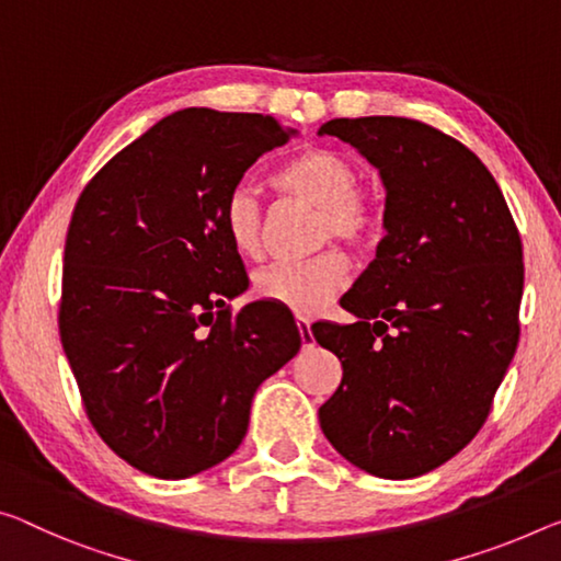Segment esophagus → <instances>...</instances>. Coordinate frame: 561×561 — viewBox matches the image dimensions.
Masks as SVG:
<instances>
[{
	"mask_svg": "<svg viewBox=\"0 0 561 561\" xmlns=\"http://www.w3.org/2000/svg\"><path fill=\"white\" fill-rule=\"evenodd\" d=\"M297 329H299V336H301V346H305V350H309V346L314 344L312 329H309V319L297 317Z\"/></svg>",
	"mask_w": 561,
	"mask_h": 561,
	"instance_id": "1",
	"label": "esophagus"
}]
</instances>
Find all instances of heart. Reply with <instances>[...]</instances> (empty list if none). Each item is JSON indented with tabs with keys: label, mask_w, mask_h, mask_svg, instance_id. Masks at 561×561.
I'll list each match as a JSON object with an SVG mask.
<instances>
[{
	"label": "heart",
	"mask_w": 561,
	"mask_h": 561,
	"mask_svg": "<svg viewBox=\"0 0 561 561\" xmlns=\"http://www.w3.org/2000/svg\"><path fill=\"white\" fill-rule=\"evenodd\" d=\"M284 192L314 204L322 211L317 242L342 239L352 247H369L379 234V211L364 192L359 167L334 149H309L289 159L277 172ZM221 227L242 256H260L264 244V204L249 184H237L221 207ZM350 272V262L336 249H327L305 262H277L254 274V291L297 317H314L332 301Z\"/></svg>",
	"instance_id": "heart-1"
}]
</instances>
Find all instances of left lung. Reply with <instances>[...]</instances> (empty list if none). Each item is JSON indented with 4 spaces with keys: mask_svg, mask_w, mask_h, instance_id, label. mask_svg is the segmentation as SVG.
I'll return each mask as SVG.
<instances>
[{
    "mask_svg": "<svg viewBox=\"0 0 561 561\" xmlns=\"http://www.w3.org/2000/svg\"><path fill=\"white\" fill-rule=\"evenodd\" d=\"M387 190L377 256L342 307L354 324H314L342 362L319 407L324 437L354 467L412 479L482 430L519 342L522 239L504 194L455 137L404 117L332 119Z\"/></svg>",
    "mask_w": 561,
    "mask_h": 561,
    "instance_id": "1",
    "label": "left lung"
}]
</instances>
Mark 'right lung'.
<instances>
[{
    "label": "right lung",
    "instance_id": "add662e5",
    "mask_svg": "<svg viewBox=\"0 0 561 561\" xmlns=\"http://www.w3.org/2000/svg\"><path fill=\"white\" fill-rule=\"evenodd\" d=\"M297 129L190 106L106 162L65 244L59 336L87 416L139 472L184 479L242 444L254 392L301 346L295 319L252 301L221 227L227 194Z\"/></svg>",
    "mask_w": 561,
    "mask_h": 561
}]
</instances>
